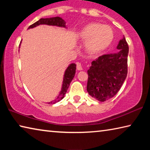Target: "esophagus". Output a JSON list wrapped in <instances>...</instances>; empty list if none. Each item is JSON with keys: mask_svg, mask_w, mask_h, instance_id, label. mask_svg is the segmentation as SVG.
<instances>
[{"mask_svg": "<svg viewBox=\"0 0 150 150\" xmlns=\"http://www.w3.org/2000/svg\"><path fill=\"white\" fill-rule=\"evenodd\" d=\"M77 69L79 71L83 70V67L81 63H77Z\"/></svg>", "mask_w": 150, "mask_h": 150, "instance_id": "1", "label": "esophagus"}]
</instances>
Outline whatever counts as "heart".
Returning <instances> with one entry per match:
<instances>
[{"label": "heart", "mask_w": 150, "mask_h": 150, "mask_svg": "<svg viewBox=\"0 0 150 150\" xmlns=\"http://www.w3.org/2000/svg\"><path fill=\"white\" fill-rule=\"evenodd\" d=\"M81 41L85 42L86 52L90 55L100 54L112 43L114 34L109 26L99 23H91L85 26L79 33Z\"/></svg>", "instance_id": "1"}]
</instances>
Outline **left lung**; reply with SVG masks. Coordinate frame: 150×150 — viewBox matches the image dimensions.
Instances as JSON below:
<instances>
[{"label": "left lung", "mask_w": 150, "mask_h": 150, "mask_svg": "<svg viewBox=\"0 0 150 150\" xmlns=\"http://www.w3.org/2000/svg\"><path fill=\"white\" fill-rule=\"evenodd\" d=\"M116 48L117 52L103 55L93 61L87 71V92L100 102L116 95L128 73L129 47L125 38L120 40Z\"/></svg>", "instance_id": "obj_1"}]
</instances>
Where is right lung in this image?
<instances>
[{
  "label": "right lung",
  "instance_id": "add662e5",
  "mask_svg": "<svg viewBox=\"0 0 150 150\" xmlns=\"http://www.w3.org/2000/svg\"><path fill=\"white\" fill-rule=\"evenodd\" d=\"M41 24H46V25H50V26H55L66 28L65 22L64 21V20H63L62 18H60L59 16H57V17L49 18L40 19L38 21L35 22L34 24L30 25L28 28V29L33 28H35ZM75 70H76L75 63H71V64H70L69 66H68L67 69H66L65 71L64 76H63V81L62 91H60L59 95H58L56 99H55L53 101H51V102L48 104H55L57 102H59V100H61L62 98H63L65 93H67L68 88L69 87L73 77H74L75 74Z\"/></svg>",
  "mask_w": 150,
  "mask_h": 150
}]
</instances>
